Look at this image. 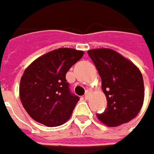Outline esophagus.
Returning <instances> with one entry per match:
<instances>
[{"instance_id":"obj_1","label":"esophagus","mask_w":154,"mask_h":154,"mask_svg":"<svg viewBox=\"0 0 154 154\" xmlns=\"http://www.w3.org/2000/svg\"><path fill=\"white\" fill-rule=\"evenodd\" d=\"M90 94H91V92L90 91H87L86 94H85V95H84V98L85 99H88L90 97Z\"/></svg>"}]
</instances>
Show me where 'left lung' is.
I'll return each mask as SVG.
<instances>
[{"label":"left lung","instance_id":"left-lung-1","mask_svg":"<svg viewBox=\"0 0 154 154\" xmlns=\"http://www.w3.org/2000/svg\"><path fill=\"white\" fill-rule=\"evenodd\" d=\"M102 79L107 108L97 118L109 127L133 120L144 101V82L140 70L131 60L110 48L88 50Z\"/></svg>","mask_w":154,"mask_h":154}]
</instances>
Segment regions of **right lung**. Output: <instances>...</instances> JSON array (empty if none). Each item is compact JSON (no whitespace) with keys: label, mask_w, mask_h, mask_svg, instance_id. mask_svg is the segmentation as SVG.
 <instances>
[{"label":"right lung","mask_w":154,"mask_h":154,"mask_svg":"<svg viewBox=\"0 0 154 154\" xmlns=\"http://www.w3.org/2000/svg\"><path fill=\"white\" fill-rule=\"evenodd\" d=\"M84 52L60 48L37 58L20 79L19 97L27 113L48 127L63 124L79 98L71 94L65 75Z\"/></svg>","instance_id":"add662e5"}]
</instances>
